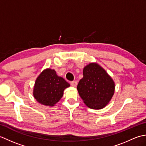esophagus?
<instances>
[{
  "label": "esophagus",
  "instance_id": "1",
  "mask_svg": "<svg viewBox=\"0 0 146 146\" xmlns=\"http://www.w3.org/2000/svg\"><path fill=\"white\" fill-rule=\"evenodd\" d=\"M70 84H71V86H76L77 82L76 81H73V82H71L70 83Z\"/></svg>",
  "mask_w": 146,
  "mask_h": 146
}]
</instances>
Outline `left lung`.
Instances as JSON below:
<instances>
[{
  "label": "left lung",
  "instance_id": "left-lung-1",
  "mask_svg": "<svg viewBox=\"0 0 146 146\" xmlns=\"http://www.w3.org/2000/svg\"><path fill=\"white\" fill-rule=\"evenodd\" d=\"M83 77L77 90L80 97L92 109H102L109 103L115 92V83L103 68L91 63L83 68Z\"/></svg>",
  "mask_w": 146,
  "mask_h": 146
}]
</instances>
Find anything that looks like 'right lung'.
<instances>
[{"instance_id":"obj_1","label":"right lung","mask_w":146,"mask_h":146,"mask_svg":"<svg viewBox=\"0 0 146 146\" xmlns=\"http://www.w3.org/2000/svg\"><path fill=\"white\" fill-rule=\"evenodd\" d=\"M70 85L63 78L58 76L54 70H43L37 78L33 90V96L39 104L54 106L63 95L65 88Z\"/></svg>"}]
</instances>
